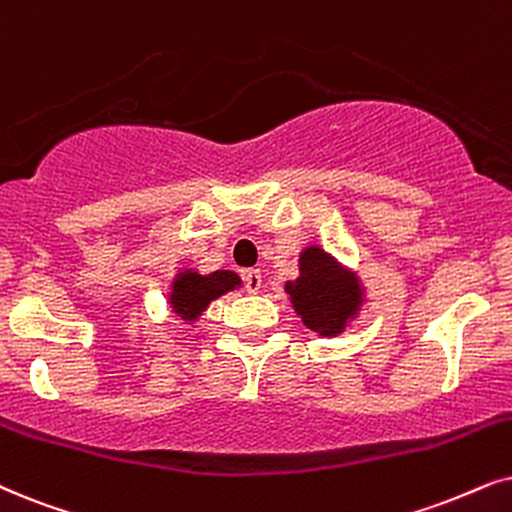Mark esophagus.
<instances>
[{
  "label": "esophagus",
  "mask_w": 512,
  "mask_h": 512,
  "mask_svg": "<svg viewBox=\"0 0 512 512\" xmlns=\"http://www.w3.org/2000/svg\"><path fill=\"white\" fill-rule=\"evenodd\" d=\"M243 281H245V290H248V293H260L262 290V274H260V269H248L243 274Z\"/></svg>",
  "instance_id": "1"
}]
</instances>
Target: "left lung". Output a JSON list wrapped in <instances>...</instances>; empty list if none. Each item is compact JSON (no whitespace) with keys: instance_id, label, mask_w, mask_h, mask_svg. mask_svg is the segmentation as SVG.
<instances>
[{"instance_id":"obj_1","label":"left lung","mask_w":512,"mask_h":512,"mask_svg":"<svg viewBox=\"0 0 512 512\" xmlns=\"http://www.w3.org/2000/svg\"><path fill=\"white\" fill-rule=\"evenodd\" d=\"M300 276L286 281L297 316L309 331L335 338L357 319L364 304V286L359 276L340 264L321 245H307L300 252Z\"/></svg>"}]
</instances>
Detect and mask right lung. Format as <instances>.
<instances>
[{
	"mask_svg": "<svg viewBox=\"0 0 512 512\" xmlns=\"http://www.w3.org/2000/svg\"><path fill=\"white\" fill-rule=\"evenodd\" d=\"M236 271L217 269L212 274H198L196 269H181L172 281L170 307L181 321H198L212 300L241 288Z\"/></svg>",
	"mask_w": 512,
	"mask_h": 512,
	"instance_id": "add662e5",
	"label": "right lung"
}]
</instances>
